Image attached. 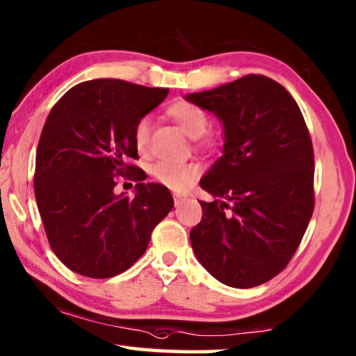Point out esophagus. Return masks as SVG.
<instances>
[{"mask_svg": "<svg viewBox=\"0 0 356 356\" xmlns=\"http://www.w3.org/2000/svg\"><path fill=\"white\" fill-rule=\"evenodd\" d=\"M185 201H186V196L174 195V204H176V206H180V204H184Z\"/></svg>", "mask_w": 356, "mask_h": 356, "instance_id": "obj_1", "label": "esophagus"}]
</instances>
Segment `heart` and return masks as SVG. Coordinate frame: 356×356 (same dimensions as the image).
<instances>
[{
	"instance_id": "obj_1",
	"label": "heart",
	"mask_w": 356,
	"mask_h": 356,
	"mask_svg": "<svg viewBox=\"0 0 356 356\" xmlns=\"http://www.w3.org/2000/svg\"><path fill=\"white\" fill-rule=\"evenodd\" d=\"M166 113L176 120L186 135L196 138L197 146L206 150H215L220 140L213 131H206L209 127V114L201 105L191 100H176L166 108ZM150 119L141 118L135 124L134 143L140 154L149 147ZM201 168L196 163H171V161H156L152 166V177L156 182L174 191H184L200 177Z\"/></svg>"
}]
</instances>
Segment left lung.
<instances>
[{
	"mask_svg": "<svg viewBox=\"0 0 356 356\" xmlns=\"http://www.w3.org/2000/svg\"><path fill=\"white\" fill-rule=\"evenodd\" d=\"M186 100L225 127L222 155L201 180L193 251L222 284L250 289L286 268L314 212V149L297 102L264 75H245Z\"/></svg>",
	"mask_w": 356,
	"mask_h": 356,
	"instance_id": "obj_1",
	"label": "left lung"
}]
</instances>
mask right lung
<instances>
[{
	"mask_svg": "<svg viewBox=\"0 0 356 356\" xmlns=\"http://www.w3.org/2000/svg\"><path fill=\"white\" fill-rule=\"evenodd\" d=\"M170 89L116 78L83 81L51 108L35 154L34 193L51 250L89 278H113L147 250L154 227L171 212L170 190L144 184L135 124ZM134 178L136 196L113 195L115 177Z\"/></svg>",
	"mask_w": 356,
	"mask_h": 356,
	"instance_id": "right-lung-1",
	"label": "right lung"
}]
</instances>
